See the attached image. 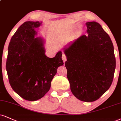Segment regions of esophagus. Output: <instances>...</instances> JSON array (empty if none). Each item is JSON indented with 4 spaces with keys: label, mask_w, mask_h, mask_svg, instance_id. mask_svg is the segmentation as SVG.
<instances>
[{
    "label": "esophagus",
    "mask_w": 121,
    "mask_h": 121,
    "mask_svg": "<svg viewBox=\"0 0 121 121\" xmlns=\"http://www.w3.org/2000/svg\"><path fill=\"white\" fill-rule=\"evenodd\" d=\"M62 60H63L64 62H65L66 61V56L64 54V53H62Z\"/></svg>",
    "instance_id": "34e87169"
}]
</instances>
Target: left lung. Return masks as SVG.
<instances>
[{
	"instance_id": "left-lung-1",
	"label": "left lung",
	"mask_w": 121,
	"mask_h": 121,
	"mask_svg": "<svg viewBox=\"0 0 121 121\" xmlns=\"http://www.w3.org/2000/svg\"><path fill=\"white\" fill-rule=\"evenodd\" d=\"M83 35L64 48L67 78L78 99L92 102L109 88L116 69L114 47L109 35L96 22H87Z\"/></svg>"
}]
</instances>
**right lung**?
<instances>
[{
  "label": "right lung",
  "mask_w": 121,
  "mask_h": 121,
  "mask_svg": "<svg viewBox=\"0 0 121 121\" xmlns=\"http://www.w3.org/2000/svg\"><path fill=\"white\" fill-rule=\"evenodd\" d=\"M42 22L26 21L12 36L8 49L6 70L10 85L22 98L36 101L50 89L51 81L63 65L61 51L53 58L45 55L44 40L35 37Z\"/></svg>",
  "instance_id": "add662e5"
}]
</instances>
